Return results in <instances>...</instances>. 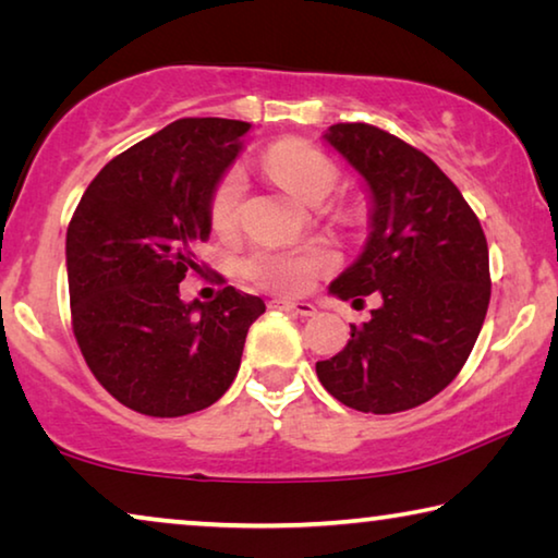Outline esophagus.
<instances>
[{
    "instance_id": "1",
    "label": "esophagus",
    "mask_w": 558,
    "mask_h": 558,
    "mask_svg": "<svg viewBox=\"0 0 558 558\" xmlns=\"http://www.w3.org/2000/svg\"><path fill=\"white\" fill-rule=\"evenodd\" d=\"M268 305L272 310H286V313H292V315H300V317H313L317 310L315 305H310V302H288V300H270Z\"/></svg>"
}]
</instances>
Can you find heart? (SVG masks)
<instances>
[{"label":"heart","mask_w":558,"mask_h":558,"mask_svg":"<svg viewBox=\"0 0 558 558\" xmlns=\"http://www.w3.org/2000/svg\"><path fill=\"white\" fill-rule=\"evenodd\" d=\"M263 167L286 192L310 206L325 202L339 179L332 159L302 140H280L263 157ZM243 192L245 182L239 169L226 172L214 186L209 216L216 231H229L239 219ZM329 266L332 256L323 248L258 251L245 260V276L270 292L302 295Z\"/></svg>","instance_id":"b5f03b06"}]
</instances>
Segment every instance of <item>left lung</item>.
Wrapping results in <instances>:
<instances>
[{"mask_svg": "<svg viewBox=\"0 0 558 558\" xmlns=\"http://www.w3.org/2000/svg\"><path fill=\"white\" fill-rule=\"evenodd\" d=\"M369 189V239L329 292L381 305L352 327L317 379L349 409L399 413L456 379L489 305V253L475 211L421 149L366 122L323 135Z\"/></svg>", "mask_w": 558, "mask_h": 558, "instance_id": "1", "label": "left lung"}]
</instances>
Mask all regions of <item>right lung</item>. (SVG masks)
Wrapping results in <instances>:
<instances>
[{"mask_svg":"<svg viewBox=\"0 0 558 558\" xmlns=\"http://www.w3.org/2000/svg\"><path fill=\"white\" fill-rule=\"evenodd\" d=\"M251 122L182 118L125 149L81 196L65 233L73 335L90 372L128 409L177 418L229 391L266 302L223 288L184 302L202 266L214 186Z\"/></svg>","mask_w":558,"mask_h":558,"instance_id":"right-lung-1","label":"right lung"}]
</instances>
